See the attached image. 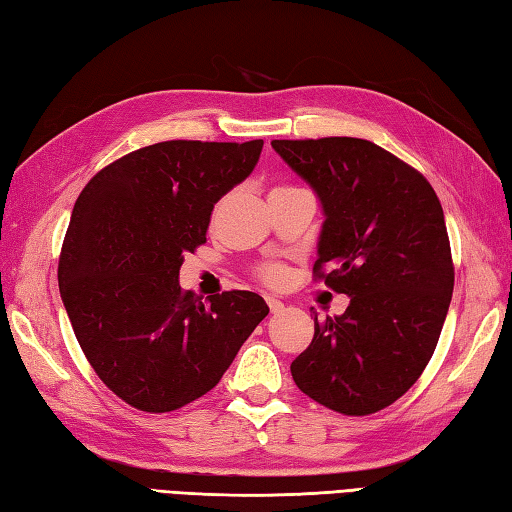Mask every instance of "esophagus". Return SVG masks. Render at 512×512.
I'll list each match as a JSON object with an SVG mask.
<instances>
[{
  "instance_id": "34e87169",
  "label": "esophagus",
  "mask_w": 512,
  "mask_h": 512,
  "mask_svg": "<svg viewBox=\"0 0 512 512\" xmlns=\"http://www.w3.org/2000/svg\"><path fill=\"white\" fill-rule=\"evenodd\" d=\"M266 303H268V308H270V312H273V314H279V312H284V303H281L279 299H273V297H266Z\"/></svg>"
}]
</instances>
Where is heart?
Listing matches in <instances>:
<instances>
[{"instance_id": "1", "label": "heart", "mask_w": 512, "mask_h": 512, "mask_svg": "<svg viewBox=\"0 0 512 512\" xmlns=\"http://www.w3.org/2000/svg\"><path fill=\"white\" fill-rule=\"evenodd\" d=\"M284 189H295V187H275L273 191H284ZM273 191H270V193H273ZM257 277L268 286H281L288 277V270L281 264H264V266H259Z\"/></svg>"}]
</instances>
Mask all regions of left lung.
Instances as JSON below:
<instances>
[{"label":"left lung","instance_id":"1","mask_svg":"<svg viewBox=\"0 0 512 512\" xmlns=\"http://www.w3.org/2000/svg\"><path fill=\"white\" fill-rule=\"evenodd\" d=\"M321 198L314 279L350 297L341 317L314 314L290 365L303 394L343 416H369L416 383L436 350L453 295L442 204L429 180L363 138L273 140Z\"/></svg>","mask_w":512,"mask_h":512}]
</instances>
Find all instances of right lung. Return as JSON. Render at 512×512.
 I'll use <instances>...</instances> for the list:
<instances>
[{"label": "right lung", "instance_id": "obj_1", "mask_svg": "<svg viewBox=\"0 0 512 512\" xmlns=\"http://www.w3.org/2000/svg\"><path fill=\"white\" fill-rule=\"evenodd\" d=\"M262 147L165 140L110 162L76 198L61 299L96 376L134 409L167 413L204 396L268 314L255 292L202 301L178 284L215 202L248 178Z\"/></svg>", "mask_w": 512, "mask_h": 512}]
</instances>
